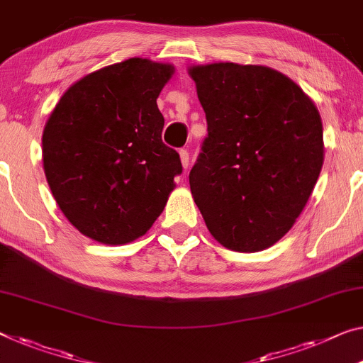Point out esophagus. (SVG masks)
<instances>
[{
	"instance_id": "obj_1",
	"label": "esophagus",
	"mask_w": 363,
	"mask_h": 363,
	"mask_svg": "<svg viewBox=\"0 0 363 363\" xmlns=\"http://www.w3.org/2000/svg\"><path fill=\"white\" fill-rule=\"evenodd\" d=\"M180 159H182L183 169H186L188 164H189V152L186 149H180Z\"/></svg>"
}]
</instances>
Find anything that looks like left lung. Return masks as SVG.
Segmentation results:
<instances>
[{
	"mask_svg": "<svg viewBox=\"0 0 363 363\" xmlns=\"http://www.w3.org/2000/svg\"><path fill=\"white\" fill-rule=\"evenodd\" d=\"M208 136L189 172L206 225L233 252L269 248L291 230L323 167L313 102L266 66H194Z\"/></svg>",
	"mask_w": 363,
	"mask_h": 363,
	"instance_id": "obj_1",
	"label": "left lung"
}]
</instances>
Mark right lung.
<instances>
[{
	"mask_svg": "<svg viewBox=\"0 0 363 363\" xmlns=\"http://www.w3.org/2000/svg\"><path fill=\"white\" fill-rule=\"evenodd\" d=\"M174 68L141 58L72 84L43 130V169L55 199L86 237L121 245L146 233L183 172L162 141L157 97Z\"/></svg>",
	"mask_w": 363,
	"mask_h": 363,
	"instance_id": "right-lung-1",
	"label": "right lung"
}]
</instances>
